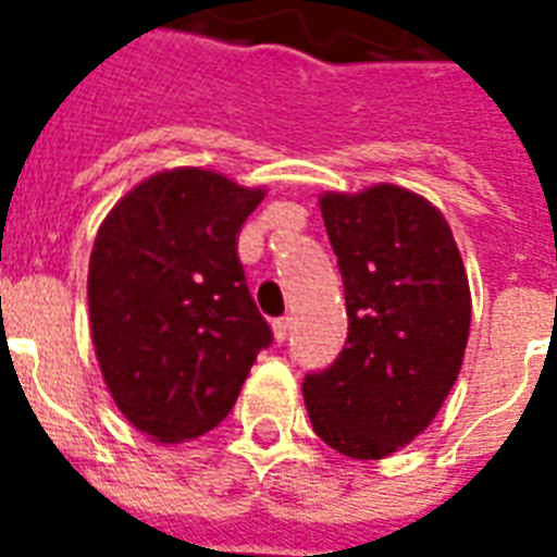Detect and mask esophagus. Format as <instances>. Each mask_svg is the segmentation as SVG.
Masks as SVG:
<instances>
[{"mask_svg": "<svg viewBox=\"0 0 557 557\" xmlns=\"http://www.w3.org/2000/svg\"><path fill=\"white\" fill-rule=\"evenodd\" d=\"M271 330H274V338L283 344L288 338V330H292V318H277V321L271 323Z\"/></svg>", "mask_w": 557, "mask_h": 557, "instance_id": "obj_1", "label": "esophagus"}]
</instances>
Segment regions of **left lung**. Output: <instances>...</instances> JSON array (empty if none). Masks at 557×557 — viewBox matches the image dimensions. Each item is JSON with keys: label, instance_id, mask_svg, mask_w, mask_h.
Segmentation results:
<instances>
[{"label": "left lung", "instance_id": "left-lung-1", "mask_svg": "<svg viewBox=\"0 0 557 557\" xmlns=\"http://www.w3.org/2000/svg\"><path fill=\"white\" fill-rule=\"evenodd\" d=\"M349 335L304 379L314 433L352 459H384L440 413L459 375L471 292L448 222L419 193L375 185L323 193Z\"/></svg>", "mask_w": 557, "mask_h": 557}]
</instances>
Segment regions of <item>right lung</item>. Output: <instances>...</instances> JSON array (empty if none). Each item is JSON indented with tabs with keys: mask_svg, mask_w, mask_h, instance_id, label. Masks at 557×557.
Masks as SVG:
<instances>
[{
	"mask_svg": "<svg viewBox=\"0 0 557 557\" xmlns=\"http://www.w3.org/2000/svg\"><path fill=\"white\" fill-rule=\"evenodd\" d=\"M262 196L213 170H164L95 236L91 344L117 410L156 442L213 431L274 341L236 253Z\"/></svg>",
	"mask_w": 557,
	"mask_h": 557,
	"instance_id": "obj_1",
	"label": "right lung"
}]
</instances>
